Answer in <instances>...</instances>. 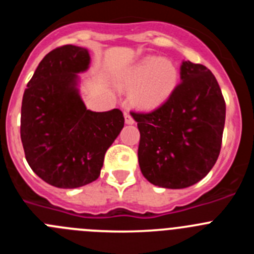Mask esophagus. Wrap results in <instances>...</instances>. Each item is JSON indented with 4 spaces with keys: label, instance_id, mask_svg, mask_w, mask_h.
<instances>
[{
    "label": "esophagus",
    "instance_id": "34e87169",
    "mask_svg": "<svg viewBox=\"0 0 254 254\" xmlns=\"http://www.w3.org/2000/svg\"><path fill=\"white\" fill-rule=\"evenodd\" d=\"M125 120H126V123H127V125H133V123H134L133 117H132L129 113L125 114Z\"/></svg>",
    "mask_w": 254,
    "mask_h": 254
}]
</instances>
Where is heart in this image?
Masks as SVG:
<instances>
[{
    "mask_svg": "<svg viewBox=\"0 0 254 254\" xmlns=\"http://www.w3.org/2000/svg\"><path fill=\"white\" fill-rule=\"evenodd\" d=\"M178 72L172 62L159 57H149L132 66L123 75V84L133 90V103L151 109L164 103L173 93Z\"/></svg>",
    "mask_w": 254,
    "mask_h": 254,
    "instance_id": "b5f03b06",
    "label": "heart"
}]
</instances>
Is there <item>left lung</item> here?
I'll list each match as a JSON object with an SVG mask.
<instances>
[{
  "mask_svg": "<svg viewBox=\"0 0 254 254\" xmlns=\"http://www.w3.org/2000/svg\"><path fill=\"white\" fill-rule=\"evenodd\" d=\"M225 100L214 73L183 61L181 82L160 107L132 112L140 131L138 164L155 186L181 190L196 185L219 158Z\"/></svg>",
  "mask_w": 254,
  "mask_h": 254,
  "instance_id": "obj_1",
  "label": "left lung"
}]
</instances>
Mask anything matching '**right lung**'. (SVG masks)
I'll list each match as a JSON object with an SVG mask.
<instances>
[{
    "instance_id": "1",
    "label": "right lung",
    "mask_w": 254,
    "mask_h": 254,
    "mask_svg": "<svg viewBox=\"0 0 254 254\" xmlns=\"http://www.w3.org/2000/svg\"><path fill=\"white\" fill-rule=\"evenodd\" d=\"M89 64L87 49L58 47L40 61L22 96L20 136L26 161L58 188L82 187L99 178L105 152L125 126L120 109L85 107L76 86L77 73Z\"/></svg>"
}]
</instances>
